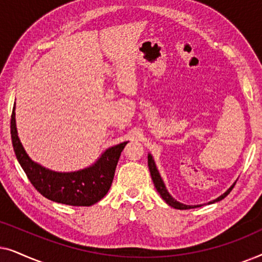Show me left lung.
<instances>
[{"instance_id": "1", "label": "left lung", "mask_w": 262, "mask_h": 262, "mask_svg": "<svg viewBox=\"0 0 262 262\" xmlns=\"http://www.w3.org/2000/svg\"><path fill=\"white\" fill-rule=\"evenodd\" d=\"M148 166H149L150 174H151L152 182H154V185H155L157 192L160 193V195L162 196V199L168 204V205H170L171 207H174V209H178V210H188V209H194V207L202 206V205H185V204H181V203L177 202V200H175V199L173 198V196H171V195L169 194V192L167 191L166 186H164V182H163V180H162V178H161L159 170H157L156 164H155V161H154L152 156L150 155V154L148 155ZM234 186H235V184L232 185L231 187L229 188L227 192L223 193V194L218 196L217 199H214V200H212V202H210L209 204H213V203H216V202H220V200H222V199H224L225 196H227V195L229 194V193L231 192V189L234 188Z\"/></svg>"}]
</instances>
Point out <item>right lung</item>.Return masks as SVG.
<instances>
[{"label":"right lung","mask_w":262,"mask_h":262,"mask_svg":"<svg viewBox=\"0 0 262 262\" xmlns=\"http://www.w3.org/2000/svg\"><path fill=\"white\" fill-rule=\"evenodd\" d=\"M10 134L16 159L35 189L52 202L71 206H91L107 194L120 154L127 144V142H124L108 148L93 166L84 169L58 173L35 163L25 151L17 137L15 105L10 119Z\"/></svg>","instance_id":"1"}]
</instances>
